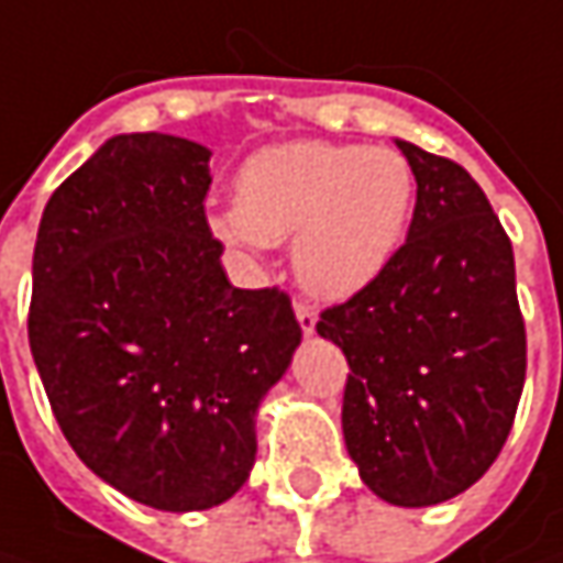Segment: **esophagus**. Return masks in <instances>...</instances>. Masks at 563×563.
<instances>
[{
	"label": "esophagus",
	"instance_id": "esophagus-1",
	"mask_svg": "<svg viewBox=\"0 0 563 563\" xmlns=\"http://www.w3.org/2000/svg\"><path fill=\"white\" fill-rule=\"evenodd\" d=\"M294 313H297V322H300V332L303 335H313L316 332V313L310 303H303V300H297L294 303Z\"/></svg>",
	"mask_w": 563,
	"mask_h": 563
}]
</instances>
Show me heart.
<instances>
[{
  "label": "heart",
  "instance_id": "heart-1",
  "mask_svg": "<svg viewBox=\"0 0 563 563\" xmlns=\"http://www.w3.org/2000/svg\"><path fill=\"white\" fill-rule=\"evenodd\" d=\"M238 203L209 216L231 247L291 244L297 282L325 300L373 285L395 260L417 200L410 163L388 146L300 141L253 153L238 172Z\"/></svg>",
  "mask_w": 563,
  "mask_h": 563
}]
</instances>
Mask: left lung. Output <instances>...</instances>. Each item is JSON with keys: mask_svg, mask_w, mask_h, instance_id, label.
<instances>
[{"mask_svg": "<svg viewBox=\"0 0 563 563\" xmlns=\"http://www.w3.org/2000/svg\"><path fill=\"white\" fill-rule=\"evenodd\" d=\"M417 178L407 241L373 285L319 313L347 357L341 429L382 501L429 508L508 442L527 378L510 238L464 165L398 141Z\"/></svg>", "mask_w": 563, "mask_h": 563, "instance_id": "obj_1", "label": "left lung"}]
</instances>
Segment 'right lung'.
I'll return each mask as SVG.
<instances>
[{
	"label": "right lung",
	"instance_id": "right-lung-1",
	"mask_svg": "<svg viewBox=\"0 0 563 563\" xmlns=\"http://www.w3.org/2000/svg\"><path fill=\"white\" fill-rule=\"evenodd\" d=\"M209 150L119 134L55 187L33 247L27 338L75 454L156 510L247 483L253 417L300 322L278 288H234L206 222Z\"/></svg>",
	"mask_w": 563,
	"mask_h": 563
}]
</instances>
